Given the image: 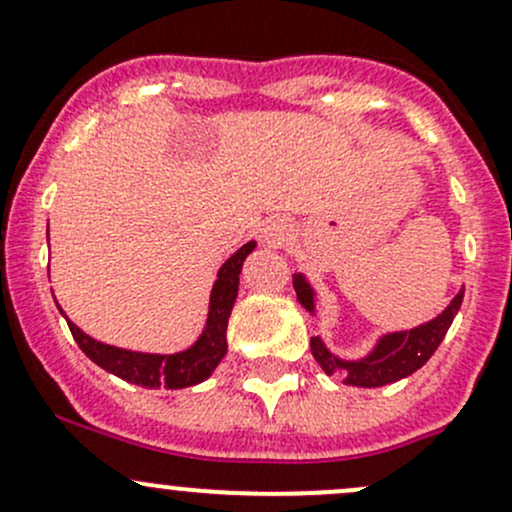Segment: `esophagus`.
<instances>
[{
    "mask_svg": "<svg viewBox=\"0 0 512 512\" xmlns=\"http://www.w3.org/2000/svg\"><path fill=\"white\" fill-rule=\"evenodd\" d=\"M289 235H292V225L282 218L267 220L260 230L262 242H265L267 247H282L289 240Z\"/></svg>",
    "mask_w": 512,
    "mask_h": 512,
    "instance_id": "esophagus-1",
    "label": "esophagus"
}]
</instances>
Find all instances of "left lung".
Returning <instances> with one entry per match:
<instances>
[{
	"instance_id": "left-lung-1",
	"label": "left lung",
	"mask_w": 512,
	"mask_h": 512,
	"mask_svg": "<svg viewBox=\"0 0 512 512\" xmlns=\"http://www.w3.org/2000/svg\"><path fill=\"white\" fill-rule=\"evenodd\" d=\"M294 292H297V302L307 309L312 317H317L319 292L314 289L309 277L304 272H294L292 275ZM463 304V289H458L456 297L448 302V307L441 314H436L428 322L416 324L411 329H399V332H384L376 337L371 349L366 354L349 356L337 354L334 349L327 347L322 337H312V354L317 364L322 366L327 376H339L347 386H359V389H379V386L394 384V381L406 379L414 371L421 369L438 344L443 342L446 332L451 329L453 319H456L458 309Z\"/></svg>"
}]
</instances>
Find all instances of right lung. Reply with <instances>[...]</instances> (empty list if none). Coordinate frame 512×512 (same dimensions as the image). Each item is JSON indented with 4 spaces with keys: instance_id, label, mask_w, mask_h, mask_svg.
Masks as SVG:
<instances>
[{
    "instance_id": "obj_1",
    "label": "right lung",
    "mask_w": 512,
    "mask_h": 512,
    "mask_svg": "<svg viewBox=\"0 0 512 512\" xmlns=\"http://www.w3.org/2000/svg\"><path fill=\"white\" fill-rule=\"evenodd\" d=\"M255 247V240L245 242L240 250L232 252L220 265L218 280L213 282V289H210L208 319H205L203 332L183 352L151 354L103 344L89 337L84 329L76 327L59 304L56 307H59V312L69 322V329L74 334L76 344L81 347V352L89 356L94 364L101 366V369H106L108 374L118 376V379L128 381V384L146 386V389H160V386H165V389H188V386L210 379V374L218 369V364L227 354V319H230L232 304H235L237 289H240L242 262L247 260V255Z\"/></svg>"
}]
</instances>
